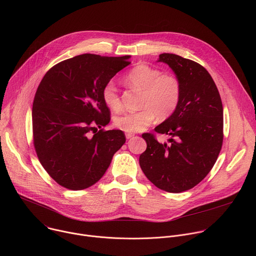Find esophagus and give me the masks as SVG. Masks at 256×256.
I'll return each mask as SVG.
<instances>
[{
    "instance_id": "34e87169",
    "label": "esophagus",
    "mask_w": 256,
    "mask_h": 256,
    "mask_svg": "<svg viewBox=\"0 0 256 256\" xmlns=\"http://www.w3.org/2000/svg\"><path fill=\"white\" fill-rule=\"evenodd\" d=\"M134 134H132V132H128V134H126V138H132Z\"/></svg>"
}]
</instances>
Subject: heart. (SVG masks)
<instances>
[{
	"label": "heart",
	"instance_id": "obj_1",
	"mask_svg": "<svg viewBox=\"0 0 256 256\" xmlns=\"http://www.w3.org/2000/svg\"><path fill=\"white\" fill-rule=\"evenodd\" d=\"M126 83L142 91L138 112H124L114 120V126L128 132H136L151 124L155 118L164 120L176 110L181 98L179 81L170 75L147 64L132 68L126 76ZM102 99L112 110H118L122 106L120 97L116 84L107 82L102 89Z\"/></svg>",
	"mask_w": 256,
	"mask_h": 256
}]
</instances>
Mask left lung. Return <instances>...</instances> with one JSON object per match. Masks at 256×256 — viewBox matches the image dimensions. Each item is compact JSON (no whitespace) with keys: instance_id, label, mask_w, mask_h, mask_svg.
I'll use <instances>...</instances> for the list:
<instances>
[{"instance_id":"obj_1","label":"left lung","mask_w":256,"mask_h":256,"mask_svg":"<svg viewBox=\"0 0 256 256\" xmlns=\"http://www.w3.org/2000/svg\"><path fill=\"white\" fill-rule=\"evenodd\" d=\"M181 86L176 110L155 132L170 136L159 142L142 134L147 149L140 166L158 188L178 194L188 190L208 175L223 144V105L208 72L200 64L174 54H161Z\"/></svg>"}]
</instances>
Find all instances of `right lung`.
Instances as JSON below:
<instances>
[{"label": "right lung", "mask_w": 256, "mask_h": 256, "mask_svg": "<svg viewBox=\"0 0 256 256\" xmlns=\"http://www.w3.org/2000/svg\"><path fill=\"white\" fill-rule=\"evenodd\" d=\"M130 58L80 54L56 64L42 80L32 106L33 142L42 167L60 186H92L126 142L122 130L96 128L110 122L102 89Z\"/></svg>", "instance_id": "1"}]
</instances>
